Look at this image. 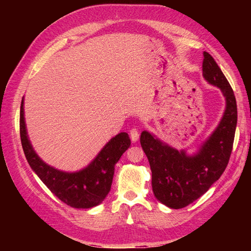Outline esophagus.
I'll list each match as a JSON object with an SVG mask.
<instances>
[{
  "label": "esophagus",
  "mask_w": 251,
  "mask_h": 251,
  "mask_svg": "<svg viewBox=\"0 0 251 251\" xmlns=\"http://www.w3.org/2000/svg\"><path fill=\"white\" fill-rule=\"evenodd\" d=\"M129 137L132 142H136L138 139H139V131H138L137 128H132L129 131Z\"/></svg>",
  "instance_id": "34e87169"
}]
</instances>
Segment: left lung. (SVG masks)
Listing matches in <instances>:
<instances>
[{"label": "left lung", "mask_w": 251, "mask_h": 251, "mask_svg": "<svg viewBox=\"0 0 251 251\" xmlns=\"http://www.w3.org/2000/svg\"><path fill=\"white\" fill-rule=\"evenodd\" d=\"M202 76L219 87L226 98V110L215 131L194 155L178 151L145 130L142 150L150 163L152 189L156 199L173 209L190 205L221 177L230 159L237 124L236 99L230 83L214 58L204 51Z\"/></svg>", "instance_id": "obj_1"}]
</instances>
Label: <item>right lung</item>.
<instances>
[{"label": "right lung", "mask_w": 251, "mask_h": 251, "mask_svg": "<svg viewBox=\"0 0 251 251\" xmlns=\"http://www.w3.org/2000/svg\"><path fill=\"white\" fill-rule=\"evenodd\" d=\"M20 139L32 170L43 183L65 204L73 208H92L99 205L111 190L114 166L130 146L127 132H120L106 143L86 168L76 173H66L44 163L37 156L26 135L24 98L20 106Z\"/></svg>", "instance_id": "obj_1"}]
</instances>
